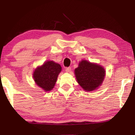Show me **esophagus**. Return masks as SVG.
<instances>
[{
  "label": "esophagus",
  "mask_w": 135,
  "mask_h": 135,
  "mask_svg": "<svg viewBox=\"0 0 135 135\" xmlns=\"http://www.w3.org/2000/svg\"><path fill=\"white\" fill-rule=\"evenodd\" d=\"M65 71L67 73H70L71 71V67H67L65 68Z\"/></svg>",
  "instance_id": "34e87169"
}]
</instances>
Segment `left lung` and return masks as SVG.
Instances as JSON below:
<instances>
[{"mask_svg": "<svg viewBox=\"0 0 135 135\" xmlns=\"http://www.w3.org/2000/svg\"><path fill=\"white\" fill-rule=\"evenodd\" d=\"M75 74L77 82L84 90L92 91L101 85L105 70L99 65L82 60L75 70Z\"/></svg>", "mask_w": 135, "mask_h": 135, "instance_id": "1", "label": "left lung"}]
</instances>
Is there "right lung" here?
I'll list each match as a JSON object with an SVG mask.
<instances>
[{
    "label": "right lung",
    "mask_w": 135,
    "mask_h": 135,
    "mask_svg": "<svg viewBox=\"0 0 135 135\" xmlns=\"http://www.w3.org/2000/svg\"><path fill=\"white\" fill-rule=\"evenodd\" d=\"M61 71L60 64L53 61H48L38 67L33 73V79L37 85L45 91L54 88L59 73Z\"/></svg>",
    "instance_id": "obj_1"
}]
</instances>
